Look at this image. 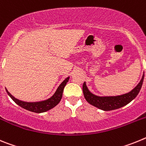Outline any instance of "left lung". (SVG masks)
Here are the masks:
<instances>
[{"instance_id": "left-lung-1", "label": "left lung", "mask_w": 146, "mask_h": 146, "mask_svg": "<svg viewBox=\"0 0 146 146\" xmlns=\"http://www.w3.org/2000/svg\"><path fill=\"white\" fill-rule=\"evenodd\" d=\"M144 74L137 86L127 94L115 96H99L93 94L86 86V82L82 86V91L86 101L93 106L104 111L113 110L125 106L137 96L143 82Z\"/></svg>"}]
</instances>
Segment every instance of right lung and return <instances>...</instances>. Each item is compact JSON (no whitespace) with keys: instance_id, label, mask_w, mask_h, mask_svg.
<instances>
[{"instance_id":"right-lung-1","label":"right lung","mask_w":146,"mask_h":146,"mask_svg":"<svg viewBox=\"0 0 146 146\" xmlns=\"http://www.w3.org/2000/svg\"><path fill=\"white\" fill-rule=\"evenodd\" d=\"M69 80V77L66 78L63 82H61V84L58 86L55 94L52 95V96L47 100H44V101L41 102H23L21 100L16 99L8 91L7 89L6 88V91L7 92L8 95L11 98L13 101L15 102L17 104H18L19 106L21 108H24V109L29 110L31 112H33V113H44L46 111H48L54 107H55L60 102L61 100L62 95H63V92H64V87L66 86V83L68 82Z\"/></svg>"}]
</instances>
